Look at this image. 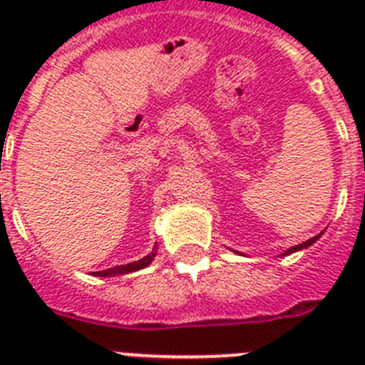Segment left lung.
I'll return each mask as SVG.
<instances>
[{
  "label": "left lung",
  "instance_id": "1",
  "mask_svg": "<svg viewBox=\"0 0 365 365\" xmlns=\"http://www.w3.org/2000/svg\"><path fill=\"white\" fill-rule=\"evenodd\" d=\"M322 234H324V232H322ZM322 234H318V235H314V237H311V240H307V241H303V243H299V245H296V247H291V248H287L285 252L282 254V256H289V254H294V252H298V250H303V248H307V247H311L312 243H316V241L320 240L322 237ZM240 254V252H237Z\"/></svg>",
  "mask_w": 365,
  "mask_h": 365
}]
</instances>
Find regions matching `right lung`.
<instances>
[{
	"label": "right lung",
	"instance_id": "obj_1",
	"mask_svg": "<svg viewBox=\"0 0 365 365\" xmlns=\"http://www.w3.org/2000/svg\"><path fill=\"white\" fill-rule=\"evenodd\" d=\"M155 254H157V247H153L151 254H148L146 257L143 259L133 261V263H128V265H118V267H113V269L108 270H100V272H93L95 276H100V278H106V276H117V274H128V272H135V270H140L144 267H148L153 261Z\"/></svg>",
	"mask_w": 365,
	"mask_h": 365
}]
</instances>
